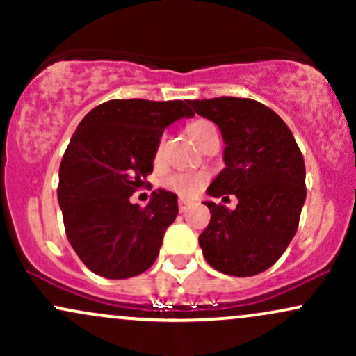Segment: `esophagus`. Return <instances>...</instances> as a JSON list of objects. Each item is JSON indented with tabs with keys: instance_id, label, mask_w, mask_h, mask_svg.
I'll use <instances>...</instances> for the list:
<instances>
[{
	"instance_id": "obj_1",
	"label": "esophagus",
	"mask_w": 356,
	"mask_h": 356,
	"mask_svg": "<svg viewBox=\"0 0 356 356\" xmlns=\"http://www.w3.org/2000/svg\"><path fill=\"white\" fill-rule=\"evenodd\" d=\"M189 207H191V202L184 201V199H179V211L186 212L187 209H189Z\"/></svg>"
}]
</instances>
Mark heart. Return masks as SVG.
I'll list each match as a JSON object with an SVG mask.
<instances>
[{
    "label": "heart",
    "mask_w": 356,
    "mask_h": 356,
    "mask_svg": "<svg viewBox=\"0 0 356 356\" xmlns=\"http://www.w3.org/2000/svg\"><path fill=\"white\" fill-rule=\"evenodd\" d=\"M211 130H216L214 125H212L209 120H206V118H195V120H192L186 125L187 136H189L191 140L195 142L197 145L201 144L204 137H206ZM154 157L155 161L161 157V144H159L157 149H155ZM206 182H207V175L204 172H179V174L170 175V177L167 179L165 187L170 192H174V194H177L179 197L191 199L201 192L202 187L206 186Z\"/></svg>",
    "instance_id": "b5f03b06"
}]
</instances>
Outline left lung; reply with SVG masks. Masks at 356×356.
Masks as SVG:
<instances>
[{
	"label": "left lung",
	"mask_w": 356,
	"mask_h": 356,
	"mask_svg": "<svg viewBox=\"0 0 356 356\" xmlns=\"http://www.w3.org/2000/svg\"><path fill=\"white\" fill-rule=\"evenodd\" d=\"M218 124L226 169L211 184L212 197L234 194L238 207L206 202L211 222L199 236L207 263L229 276H254L283 256L295 238L306 199L305 161L283 118L252 99L191 100Z\"/></svg>",
	"instance_id": "8db88e82"
}]
</instances>
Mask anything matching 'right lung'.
Masks as SVG:
<instances>
[{
	"mask_svg": "<svg viewBox=\"0 0 356 356\" xmlns=\"http://www.w3.org/2000/svg\"><path fill=\"white\" fill-rule=\"evenodd\" d=\"M187 104L108 100L76 127L60 164L58 202L72 248L95 275L125 280L157 259L177 195L155 191L145 207L130 195L147 186L165 127L194 115Z\"/></svg>",
	"mask_w": 356,
	"mask_h": 356,
	"instance_id": "1",
	"label": "right lung"
}]
</instances>
